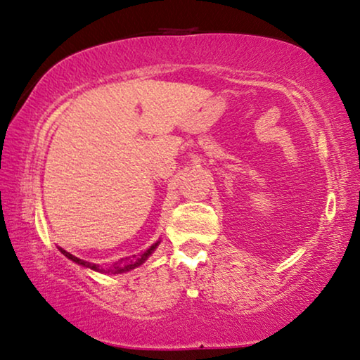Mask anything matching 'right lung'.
<instances>
[{
    "instance_id": "right-lung-1",
    "label": "right lung",
    "mask_w": 360,
    "mask_h": 360,
    "mask_svg": "<svg viewBox=\"0 0 360 360\" xmlns=\"http://www.w3.org/2000/svg\"><path fill=\"white\" fill-rule=\"evenodd\" d=\"M158 246V243L156 245H153L151 248H148V250L141 254L140 257L136 259V261H129V262H117V264H114L112 267L110 269H101L99 267V265H96V264H91V262H86V261H84V259H79V257H75V256H72V254H69V252H65V251H63V254H65V256H68L70 261H74V262H77V264H80V265H84V267H90V269H93V270H98V272H109V274H124V272H129V270H131V269H135V267H138V265H141L143 262L146 261L148 259V256L149 254H151L153 251H154V248Z\"/></svg>"
}]
</instances>
